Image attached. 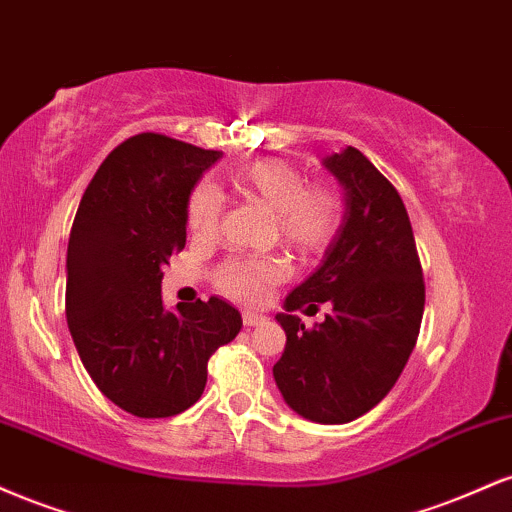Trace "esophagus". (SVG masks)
<instances>
[{
	"label": "esophagus",
	"mask_w": 512,
	"mask_h": 512,
	"mask_svg": "<svg viewBox=\"0 0 512 512\" xmlns=\"http://www.w3.org/2000/svg\"><path fill=\"white\" fill-rule=\"evenodd\" d=\"M267 322V317L260 315V313H243V325L245 327H260Z\"/></svg>",
	"instance_id": "esophagus-1"
}]
</instances>
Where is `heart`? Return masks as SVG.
<instances>
[{"label":"heart","instance_id":"obj_1","mask_svg":"<svg viewBox=\"0 0 512 512\" xmlns=\"http://www.w3.org/2000/svg\"><path fill=\"white\" fill-rule=\"evenodd\" d=\"M240 197L272 214L276 236L298 255H317L332 243L342 223V202L327 185H305L303 170L284 158H260L233 173ZM221 199L211 187H197L187 202V226L199 238L214 236ZM279 260H228L216 272V286L243 303H260L267 289L284 279Z\"/></svg>","mask_w":512,"mask_h":512}]
</instances>
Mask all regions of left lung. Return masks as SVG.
Listing matches in <instances>:
<instances>
[{"label": "left lung", "mask_w": 512, "mask_h": 512, "mask_svg": "<svg viewBox=\"0 0 512 512\" xmlns=\"http://www.w3.org/2000/svg\"><path fill=\"white\" fill-rule=\"evenodd\" d=\"M342 185L344 216L315 272L284 301L276 322L286 349L274 363L281 397L315 424H349L383 399L407 366L421 317L424 276L402 197L354 146L322 158ZM333 305L305 331L293 309Z\"/></svg>", "instance_id": "1"}]
</instances>
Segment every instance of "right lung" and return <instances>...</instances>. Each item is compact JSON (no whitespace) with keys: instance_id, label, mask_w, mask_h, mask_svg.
<instances>
[{"instance_id":"obj_1","label":"right lung","mask_w":512,"mask_h":512,"mask_svg":"<svg viewBox=\"0 0 512 512\" xmlns=\"http://www.w3.org/2000/svg\"><path fill=\"white\" fill-rule=\"evenodd\" d=\"M221 151L144 132L88 182L67 248V325L110 402L139 419L190 409L207 363L243 327L231 303L163 305V267L185 248L187 202Z\"/></svg>"}]
</instances>
